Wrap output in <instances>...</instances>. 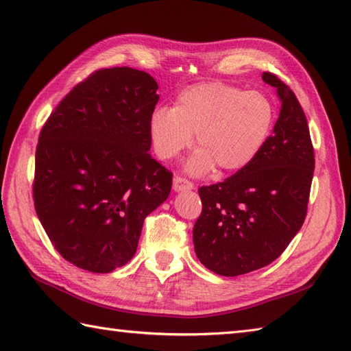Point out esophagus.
I'll return each mask as SVG.
<instances>
[{
	"instance_id": "obj_1",
	"label": "esophagus",
	"mask_w": 351,
	"mask_h": 351,
	"mask_svg": "<svg viewBox=\"0 0 351 351\" xmlns=\"http://www.w3.org/2000/svg\"><path fill=\"white\" fill-rule=\"evenodd\" d=\"M195 185H193L189 180H185L182 176H175L173 178V190L175 191H184V190H191Z\"/></svg>"
}]
</instances>
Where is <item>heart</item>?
<instances>
[{
  "mask_svg": "<svg viewBox=\"0 0 351 351\" xmlns=\"http://www.w3.org/2000/svg\"><path fill=\"white\" fill-rule=\"evenodd\" d=\"M274 102L263 92H245L223 83H199L178 93L173 108H156L149 130L156 155L169 161L191 146L199 151L187 169L205 175L217 169L234 175L249 167L263 151L276 123Z\"/></svg>",
  "mask_w": 351,
  "mask_h": 351,
  "instance_id": "1",
  "label": "heart"
}]
</instances>
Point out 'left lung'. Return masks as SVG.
Wrapping results in <instances>:
<instances>
[{"label": "left lung", "instance_id": "left-lung-1", "mask_svg": "<svg viewBox=\"0 0 351 351\" xmlns=\"http://www.w3.org/2000/svg\"><path fill=\"white\" fill-rule=\"evenodd\" d=\"M282 107L273 134L249 167L199 189L202 213L195 252L208 270L240 276L271 264L299 232L308 211L315 158L309 126L294 92L270 72Z\"/></svg>", "mask_w": 351, "mask_h": 351}]
</instances>
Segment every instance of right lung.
Here are the masks:
<instances>
[{
    "label": "right lung",
    "instance_id": "1",
    "mask_svg": "<svg viewBox=\"0 0 351 351\" xmlns=\"http://www.w3.org/2000/svg\"><path fill=\"white\" fill-rule=\"evenodd\" d=\"M156 88L143 71L99 69L40 131L37 217L56 250L83 270L110 273L128 263L145 219L170 195L171 171L149 154Z\"/></svg>",
    "mask_w": 351,
    "mask_h": 351
}]
</instances>
